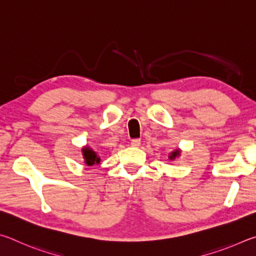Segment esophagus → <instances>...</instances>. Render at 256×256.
<instances>
[{"label": "esophagus", "mask_w": 256, "mask_h": 256, "mask_svg": "<svg viewBox=\"0 0 256 256\" xmlns=\"http://www.w3.org/2000/svg\"><path fill=\"white\" fill-rule=\"evenodd\" d=\"M130 144H132V147H140V140H138V138H136V140H132Z\"/></svg>", "instance_id": "1"}]
</instances>
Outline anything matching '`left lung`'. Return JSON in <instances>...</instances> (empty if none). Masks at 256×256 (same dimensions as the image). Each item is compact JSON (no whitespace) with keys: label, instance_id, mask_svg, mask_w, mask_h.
<instances>
[{"label":"left lung","instance_id":"8db88e82","mask_svg":"<svg viewBox=\"0 0 256 256\" xmlns=\"http://www.w3.org/2000/svg\"><path fill=\"white\" fill-rule=\"evenodd\" d=\"M178 155H180V150H174V152H172V153L168 155V158H170V160H173L174 158H178Z\"/></svg>","mask_w":256,"mask_h":256}]
</instances>
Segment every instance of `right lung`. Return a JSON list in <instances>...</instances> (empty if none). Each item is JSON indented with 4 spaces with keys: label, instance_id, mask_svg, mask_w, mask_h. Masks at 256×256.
I'll return each instance as SVG.
<instances>
[{
    "label": "right lung",
    "instance_id": "right-lung-1",
    "mask_svg": "<svg viewBox=\"0 0 256 256\" xmlns=\"http://www.w3.org/2000/svg\"><path fill=\"white\" fill-rule=\"evenodd\" d=\"M82 153H83V158L85 160V164L88 165V166H92L94 164H98L100 163V158H98L96 152H94L91 147L85 146L82 148Z\"/></svg>",
    "mask_w": 256,
    "mask_h": 256
}]
</instances>
